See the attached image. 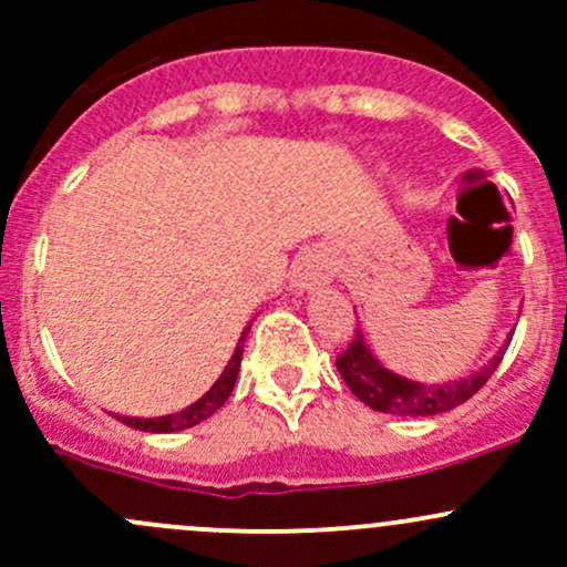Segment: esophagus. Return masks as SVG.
Here are the masks:
<instances>
[{"label":"esophagus","mask_w":567,"mask_h":567,"mask_svg":"<svg viewBox=\"0 0 567 567\" xmlns=\"http://www.w3.org/2000/svg\"><path fill=\"white\" fill-rule=\"evenodd\" d=\"M334 277V262L326 249H305L290 268V288L293 290H320Z\"/></svg>","instance_id":"esophagus-1"}]
</instances>
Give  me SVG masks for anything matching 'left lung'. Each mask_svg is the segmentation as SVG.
<instances>
[{
  "mask_svg": "<svg viewBox=\"0 0 567 567\" xmlns=\"http://www.w3.org/2000/svg\"><path fill=\"white\" fill-rule=\"evenodd\" d=\"M507 342H511V337L477 373L463 375V379L455 381H444V384H422V381L403 379V375L384 368L379 357L370 351L362 331L357 329L351 346L337 357V370H340L348 390L357 394L364 405H370V409L400 416H436L466 403L494 375L502 357H505Z\"/></svg>",
  "mask_w": 567,
  "mask_h": 567,
  "instance_id": "8db88e82",
  "label": "left lung"
}]
</instances>
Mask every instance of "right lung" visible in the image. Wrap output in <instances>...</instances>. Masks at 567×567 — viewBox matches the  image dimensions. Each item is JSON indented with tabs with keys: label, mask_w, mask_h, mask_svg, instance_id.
<instances>
[{
	"label": "right lung",
	"mask_w": 567,
	"mask_h": 567,
	"mask_svg": "<svg viewBox=\"0 0 567 567\" xmlns=\"http://www.w3.org/2000/svg\"><path fill=\"white\" fill-rule=\"evenodd\" d=\"M251 323L247 329L241 331V340H238L236 351H233L230 362H227V368L221 370V375L216 379V384L210 386L208 392L203 394V398L197 400V403H192L188 409L177 411V414H167V416H156V420H142V416H120V422H125L128 427H134V431H145V433H175V431H186V427H194L199 425L203 420H208L210 414H216V411L225 405V400L230 398L233 386H236V379H238V370H241V357H244V340H247Z\"/></svg>",
	"instance_id": "obj_1"
}]
</instances>
